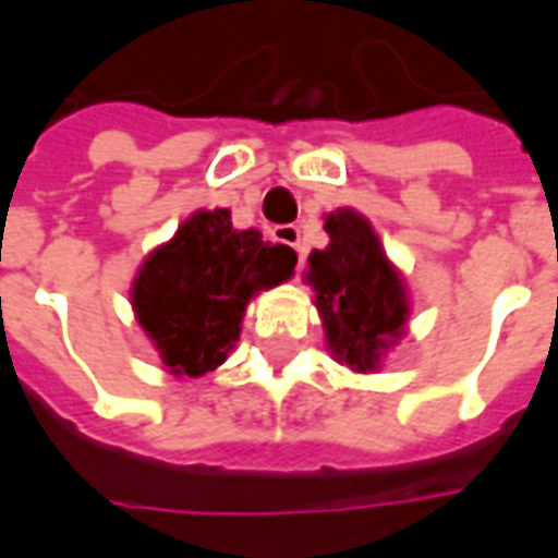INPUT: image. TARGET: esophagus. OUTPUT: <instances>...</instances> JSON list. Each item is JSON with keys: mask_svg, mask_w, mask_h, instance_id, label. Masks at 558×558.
I'll return each instance as SVG.
<instances>
[{"mask_svg": "<svg viewBox=\"0 0 558 558\" xmlns=\"http://www.w3.org/2000/svg\"><path fill=\"white\" fill-rule=\"evenodd\" d=\"M271 239H275V242H280V245H290L292 251L299 254V259L304 257V245H301V230L295 225L275 227V233H271Z\"/></svg>", "mask_w": 558, "mask_h": 558, "instance_id": "obj_1", "label": "esophagus"}]
</instances>
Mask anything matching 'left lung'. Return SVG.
Masks as SVG:
<instances>
[{"instance_id":"obj_1","label":"left lung","mask_w":558,"mask_h":558,"mask_svg":"<svg viewBox=\"0 0 558 558\" xmlns=\"http://www.w3.org/2000/svg\"><path fill=\"white\" fill-rule=\"evenodd\" d=\"M325 230L331 242L313 251L304 271L316 292L325 340L354 373H378L384 354L405 333V280L361 213L337 209L325 218Z\"/></svg>"}]
</instances>
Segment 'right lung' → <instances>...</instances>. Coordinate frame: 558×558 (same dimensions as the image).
I'll list each match as a JSON object with an SVG mask.
<instances>
[{"label": "right lung", "mask_w": 558, "mask_h": 558, "mask_svg": "<svg viewBox=\"0 0 558 558\" xmlns=\"http://www.w3.org/2000/svg\"><path fill=\"white\" fill-rule=\"evenodd\" d=\"M290 245L236 230L230 209H201L171 242L144 259L132 283V311L171 375L213 373L242 331L247 301L292 278Z\"/></svg>", "instance_id": "obj_1"}]
</instances>
